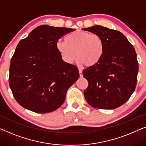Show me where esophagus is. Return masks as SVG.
Here are the masks:
<instances>
[{
	"label": "esophagus",
	"mask_w": 146,
	"mask_h": 146,
	"mask_svg": "<svg viewBox=\"0 0 146 146\" xmlns=\"http://www.w3.org/2000/svg\"><path fill=\"white\" fill-rule=\"evenodd\" d=\"M79 75H80V77H82V71L81 69H79Z\"/></svg>",
	"instance_id": "obj_1"
}]
</instances>
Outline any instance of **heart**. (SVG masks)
<instances>
[{
    "mask_svg": "<svg viewBox=\"0 0 146 146\" xmlns=\"http://www.w3.org/2000/svg\"><path fill=\"white\" fill-rule=\"evenodd\" d=\"M65 40H58L56 46L67 64H72L76 54L78 64H86L88 66L97 64L102 58L104 52V41L96 34L77 30L67 35Z\"/></svg>",
    "mask_w": 146,
    "mask_h": 146,
    "instance_id": "obj_1",
    "label": "heart"
}]
</instances>
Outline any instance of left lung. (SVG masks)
Wrapping results in <instances>:
<instances>
[{
	"mask_svg": "<svg viewBox=\"0 0 146 146\" xmlns=\"http://www.w3.org/2000/svg\"><path fill=\"white\" fill-rule=\"evenodd\" d=\"M82 30L101 36L104 44L100 61L82 71L88 82L84 92L86 100L98 109L120 107L130 98L136 86L138 63L134 48L116 30L98 25Z\"/></svg>",
	"mask_w": 146,
	"mask_h": 146,
	"instance_id": "left-lung-1",
	"label": "left lung"
}]
</instances>
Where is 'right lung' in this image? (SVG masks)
<instances>
[{
	"instance_id": "add662e5",
	"label": "right lung",
	"mask_w": 146,
	"mask_h": 146,
	"mask_svg": "<svg viewBox=\"0 0 146 146\" xmlns=\"http://www.w3.org/2000/svg\"><path fill=\"white\" fill-rule=\"evenodd\" d=\"M75 30L42 25L19 41L11 59L9 84L22 107L46 113L64 103L79 73L77 67L62 60L56 44L63 35Z\"/></svg>"
}]
</instances>
